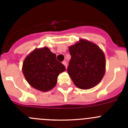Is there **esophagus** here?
<instances>
[{
    "label": "esophagus",
    "instance_id": "obj_1",
    "mask_svg": "<svg viewBox=\"0 0 128 128\" xmlns=\"http://www.w3.org/2000/svg\"><path fill=\"white\" fill-rule=\"evenodd\" d=\"M63 64V65H65V68H67V63H66V61H64V62H63V63H62Z\"/></svg>",
    "mask_w": 128,
    "mask_h": 128
}]
</instances>
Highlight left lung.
<instances>
[{"instance_id":"left-lung-1","label":"left lung","mask_w":128,"mask_h":128,"mask_svg":"<svg viewBox=\"0 0 128 128\" xmlns=\"http://www.w3.org/2000/svg\"><path fill=\"white\" fill-rule=\"evenodd\" d=\"M71 59L67 72L79 88L87 90L101 81L106 69V59L96 44L81 39L69 47Z\"/></svg>"}]
</instances>
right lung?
<instances>
[{
  "label": "right lung",
  "instance_id": "1",
  "mask_svg": "<svg viewBox=\"0 0 128 128\" xmlns=\"http://www.w3.org/2000/svg\"><path fill=\"white\" fill-rule=\"evenodd\" d=\"M65 66L56 60V54L48 47L36 48L24 61L22 71L26 80L34 88L47 92L57 83L58 76L65 70Z\"/></svg>",
  "mask_w": 128,
  "mask_h": 128
}]
</instances>
